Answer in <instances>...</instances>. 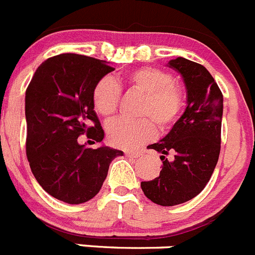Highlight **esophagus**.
<instances>
[{
    "mask_svg": "<svg viewBox=\"0 0 255 255\" xmlns=\"http://www.w3.org/2000/svg\"><path fill=\"white\" fill-rule=\"evenodd\" d=\"M126 155L130 158H138L142 155V153L138 152V150H127V152H126Z\"/></svg>",
    "mask_w": 255,
    "mask_h": 255,
    "instance_id": "34e87169",
    "label": "esophagus"
}]
</instances>
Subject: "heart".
Masks as SVG:
<instances>
[{
  "mask_svg": "<svg viewBox=\"0 0 255 255\" xmlns=\"http://www.w3.org/2000/svg\"><path fill=\"white\" fill-rule=\"evenodd\" d=\"M132 91L142 93L138 107L139 120H116L107 127V139L118 148H132L152 139L155 127L160 132L170 129L182 115L185 92L182 83L167 71L154 67L133 70L125 77ZM121 100L120 86L111 77L97 81L92 91L93 108L100 116L110 118L117 111Z\"/></svg>",
  "mask_w": 255,
  "mask_h": 255,
  "instance_id": "heart-1",
  "label": "heart"
}]
</instances>
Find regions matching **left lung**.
Returning <instances> with one entry per match:
<instances>
[{
  "label": "left lung",
  "mask_w": 255,
  "mask_h": 255,
  "mask_svg": "<svg viewBox=\"0 0 255 255\" xmlns=\"http://www.w3.org/2000/svg\"><path fill=\"white\" fill-rule=\"evenodd\" d=\"M168 65L184 78L188 106L172 130L148 145L162 153L163 167L157 178L140 183L145 197L163 207L190 201L209 182L221 153L223 115L222 91L204 66L183 57Z\"/></svg>",
  "instance_id": "1"
}]
</instances>
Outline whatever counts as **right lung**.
I'll return each instance as SVG.
<instances>
[{
	"label": "right lung",
	"instance_id": "right-lung-1",
	"mask_svg": "<svg viewBox=\"0 0 255 255\" xmlns=\"http://www.w3.org/2000/svg\"><path fill=\"white\" fill-rule=\"evenodd\" d=\"M105 61L75 53L53 56L37 68L26 90V154L37 182L68 204L92 199L111 162L122 150L87 148L78 137H105L92 103L98 80L112 72Z\"/></svg>",
	"mask_w": 255,
	"mask_h": 255
}]
</instances>
